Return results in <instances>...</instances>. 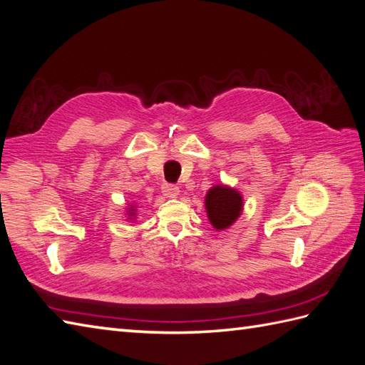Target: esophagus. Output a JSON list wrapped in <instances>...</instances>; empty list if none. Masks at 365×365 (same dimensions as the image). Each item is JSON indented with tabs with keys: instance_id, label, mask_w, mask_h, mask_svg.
Wrapping results in <instances>:
<instances>
[{
	"instance_id": "34e87169",
	"label": "esophagus",
	"mask_w": 365,
	"mask_h": 365,
	"mask_svg": "<svg viewBox=\"0 0 365 365\" xmlns=\"http://www.w3.org/2000/svg\"><path fill=\"white\" fill-rule=\"evenodd\" d=\"M161 190L164 193V197H167V198H176L178 195H180V189H178L173 184H167V182L163 184Z\"/></svg>"
}]
</instances>
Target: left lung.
Instances as JSON below:
<instances>
[{
    "label": "left lung",
    "instance_id": "1",
    "mask_svg": "<svg viewBox=\"0 0 365 365\" xmlns=\"http://www.w3.org/2000/svg\"><path fill=\"white\" fill-rule=\"evenodd\" d=\"M206 210L210 225L223 230L235 223L243 210V197L227 185H213L206 195Z\"/></svg>",
    "mask_w": 365,
    "mask_h": 365
}]
</instances>
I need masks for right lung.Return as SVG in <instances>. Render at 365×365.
<instances>
[{
  "mask_svg": "<svg viewBox=\"0 0 365 365\" xmlns=\"http://www.w3.org/2000/svg\"><path fill=\"white\" fill-rule=\"evenodd\" d=\"M127 212H128V217H130V218L136 215V213H135L136 210H135V207H133V206H131V207H128V210H127Z\"/></svg>",
  "mask_w": 365,
  "mask_h": 365,
  "instance_id": "1",
  "label": "right lung"
}]
</instances>
